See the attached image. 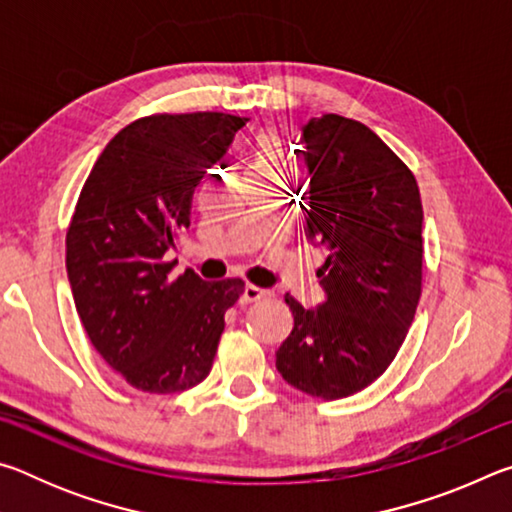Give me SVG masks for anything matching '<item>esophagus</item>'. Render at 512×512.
Here are the masks:
<instances>
[{
    "label": "esophagus",
    "instance_id": "obj_1",
    "mask_svg": "<svg viewBox=\"0 0 512 512\" xmlns=\"http://www.w3.org/2000/svg\"><path fill=\"white\" fill-rule=\"evenodd\" d=\"M266 296H268L266 289H259V287H253V284H248V287H244V291H241L239 302L241 305H250V302H257Z\"/></svg>",
    "mask_w": 512,
    "mask_h": 512
}]
</instances>
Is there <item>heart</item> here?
Masks as SVG:
<instances>
[{
  "label": "heart",
  "mask_w": 512,
  "mask_h": 512,
  "mask_svg": "<svg viewBox=\"0 0 512 512\" xmlns=\"http://www.w3.org/2000/svg\"><path fill=\"white\" fill-rule=\"evenodd\" d=\"M277 164V153H275V142L273 137H262L259 140V149H257V169L259 171H273Z\"/></svg>",
  "instance_id": "heart-1"
}]
</instances>
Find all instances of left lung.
<instances>
[{
    "mask_svg": "<svg viewBox=\"0 0 512 512\" xmlns=\"http://www.w3.org/2000/svg\"><path fill=\"white\" fill-rule=\"evenodd\" d=\"M309 189L305 235L329 250L325 300L293 311L275 368L298 391L339 400L370 386L395 359L422 289V201L409 167L354 119L302 126Z\"/></svg>",
    "mask_w": 512,
    "mask_h": 512,
    "instance_id": "obj_1",
    "label": "left lung"
}]
</instances>
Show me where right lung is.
<instances>
[{
    "label": "right lung",
    "instance_id": "right-lung-1",
    "mask_svg": "<svg viewBox=\"0 0 512 512\" xmlns=\"http://www.w3.org/2000/svg\"><path fill=\"white\" fill-rule=\"evenodd\" d=\"M244 117L153 115L112 137L94 162L67 230V277L103 361L137 391L180 393L210 375L225 309L241 280H176L164 262L189 228L192 196Z\"/></svg>",
    "mask_w": 512,
    "mask_h": 512
}]
</instances>
